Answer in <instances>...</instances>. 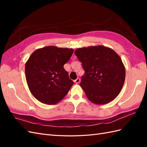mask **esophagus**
<instances>
[{"instance_id": "esophagus-1", "label": "esophagus", "mask_w": 147, "mask_h": 147, "mask_svg": "<svg viewBox=\"0 0 147 147\" xmlns=\"http://www.w3.org/2000/svg\"><path fill=\"white\" fill-rule=\"evenodd\" d=\"M74 82L76 83V84H78L80 82V79L79 78H77L74 81Z\"/></svg>"}]
</instances>
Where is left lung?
Masks as SVG:
<instances>
[{
  "label": "left lung",
  "mask_w": 147,
  "mask_h": 147,
  "mask_svg": "<svg viewBox=\"0 0 147 147\" xmlns=\"http://www.w3.org/2000/svg\"><path fill=\"white\" fill-rule=\"evenodd\" d=\"M74 53L85 71L80 85L87 98L99 105L116 98L126 77L125 67L117 53L102 45L79 48Z\"/></svg>",
  "instance_id": "left-lung-1"
}]
</instances>
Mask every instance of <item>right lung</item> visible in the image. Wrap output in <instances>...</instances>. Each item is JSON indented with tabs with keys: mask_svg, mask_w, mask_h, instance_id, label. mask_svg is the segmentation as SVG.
<instances>
[{
	"mask_svg": "<svg viewBox=\"0 0 147 147\" xmlns=\"http://www.w3.org/2000/svg\"><path fill=\"white\" fill-rule=\"evenodd\" d=\"M73 53L72 48L48 46L32 53L25 65V75L35 99L52 105L64 98L74 82L63 66Z\"/></svg>",
	"mask_w": 147,
	"mask_h": 147,
	"instance_id": "add662e5",
	"label": "right lung"
}]
</instances>
